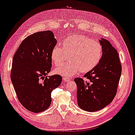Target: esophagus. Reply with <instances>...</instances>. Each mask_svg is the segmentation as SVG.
Listing matches in <instances>:
<instances>
[{"label":"esophagus","mask_w":135,"mask_h":135,"mask_svg":"<svg viewBox=\"0 0 135 135\" xmlns=\"http://www.w3.org/2000/svg\"><path fill=\"white\" fill-rule=\"evenodd\" d=\"M63 80H65V81H66V82H68V81H70V79H69V78L65 77H63Z\"/></svg>","instance_id":"esophagus-1"}]
</instances>
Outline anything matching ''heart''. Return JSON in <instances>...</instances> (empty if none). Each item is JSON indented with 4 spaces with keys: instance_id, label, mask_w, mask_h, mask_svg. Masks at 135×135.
<instances>
[{
    "instance_id": "1",
    "label": "heart",
    "mask_w": 135,
    "mask_h": 135,
    "mask_svg": "<svg viewBox=\"0 0 135 135\" xmlns=\"http://www.w3.org/2000/svg\"><path fill=\"white\" fill-rule=\"evenodd\" d=\"M63 48L56 46L51 51V58L55 65L65 61L71 55V63L62 64L55 70L56 74L72 77L81 71L87 73L99 64L103 56L102 45L90 38L80 35L70 36L63 41Z\"/></svg>"
}]
</instances>
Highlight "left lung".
I'll return each mask as SVG.
<instances>
[{
    "mask_svg": "<svg viewBox=\"0 0 135 135\" xmlns=\"http://www.w3.org/2000/svg\"><path fill=\"white\" fill-rule=\"evenodd\" d=\"M99 41L103 47V56L99 64L84 75L89 82L80 77L74 79L77 86L78 105L89 112L102 109L113 101L122 70L116 50L105 39Z\"/></svg>",
    "mask_w": 135,
    "mask_h": 135,
    "instance_id": "8db88e82",
    "label": "left lung"
}]
</instances>
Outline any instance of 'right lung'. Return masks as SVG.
Returning a JSON list of instances; mask_svg holds the SVG:
<instances>
[{"mask_svg":"<svg viewBox=\"0 0 135 135\" xmlns=\"http://www.w3.org/2000/svg\"><path fill=\"white\" fill-rule=\"evenodd\" d=\"M56 43L51 31L35 32L24 39L13 56L11 79L16 95L22 106L32 113L49 108L52 90L62 80L60 75L47 76Z\"/></svg>","mask_w":135,"mask_h":135,"instance_id":"1","label":"right lung"}]
</instances>
